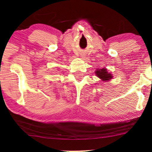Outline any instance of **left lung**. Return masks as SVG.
<instances>
[{
	"label": "left lung",
	"mask_w": 152,
	"mask_h": 152,
	"mask_svg": "<svg viewBox=\"0 0 152 152\" xmlns=\"http://www.w3.org/2000/svg\"><path fill=\"white\" fill-rule=\"evenodd\" d=\"M95 74L99 79L102 81H108L110 80L113 77L112 75L110 72H108L106 68H102V69H97L95 71Z\"/></svg>",
	"instance_id": "8db88e82"
}]
</instances>
